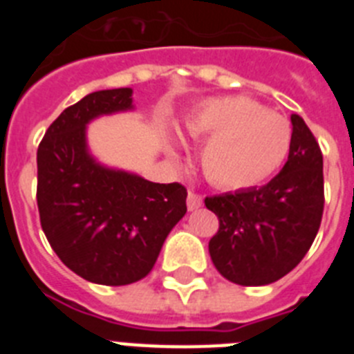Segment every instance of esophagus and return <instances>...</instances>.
Wrapping results in <instances>:
<instances>
[{"instance_id": "esophagus-1", "label": "esophagus", "mask_w": 354, "mask_h": 354, "mask_svg": "<svg viewBox=\"0 0 354 354\" xmlns=\"http://www.w3.org/2000/svg\"><path fill=\"white\" fill-rule=\"evenodd\" d=\"M187 209L189 211H195V209H198L200 205H202V195H198V193L195 192H187Z\"/></svg>"}]
</instances>
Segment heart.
Wrapping results in <instances>:
<instances>
[{"mask_svg":"<svg viewBox=\"0 0 354 354\" xmlns=\"http://www.w3.org/2000/svg\"><path fill=\"white\" fill-rule=\"evenodd\" d=\"M186 131L209 136L202 168L212 184L228 189L264 183L283 165L292 140L286 117L246 97L204 102L186 120Z\"/></svg>","mask_w":354,"mask_h":354,"instance_id":"b5f03b06","label":"heart"}]
</instances>
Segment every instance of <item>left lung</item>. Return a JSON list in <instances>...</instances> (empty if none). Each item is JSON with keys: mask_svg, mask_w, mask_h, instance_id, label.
<instances>
[{"mask_svg": "<svg viewBox=\"0 0 354 354\" xmlns=\"http://www.w3.org/2000/svg\"><path fill=\"white\" fill-rule=\"evenodd\" d=\"M280 174L262 187L207 196L220 220L209 241L212 264L237 286H268L301 262L321 227L324 209L323 152L299 115Z\"/></svg>", "mask_w": 354, "mask_h": 354, "instance_id": "obj_1", "label": "left lung"}]
</instances>
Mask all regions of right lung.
<instances>
[{"mask_svg":"<svg viewBox=\"0 0 354 354\" xmlns=\"http://www.w3.org/2000/svg\"><path fill=\"white\" fill-rule=\"evenodd\" d=\"M133 90L88 93L68 106L37 150V205L49 245L68 270L101 286H127L154 268L186 214V187L111 170L86 149V124L133 109Z\"/></svg>","mask_w":354,"mask_h":354,"instance_id":"obj_1","label":"right lung"}]
</instances>
